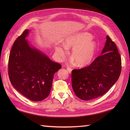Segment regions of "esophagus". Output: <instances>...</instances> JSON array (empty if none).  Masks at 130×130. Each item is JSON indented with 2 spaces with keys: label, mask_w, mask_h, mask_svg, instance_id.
I'll use <instances>...</instances> for the list:
<instances>
[{
  "label": "esophagus",
  "mask_w": 130,
  "mask_h": 130,
  "mask_svg": "<svg viewBox=\"0 0 130 130\" xmlns=\"http://www.w3.org/2000/svg\"><path fill=\"white\" fill-rule=\"evenodd\" d=\"M67 70H68V72H69V73H71L72 70V69L71 68L67 67Z\"/></svg>",
  "instance_id": "1"
}]
</instances>
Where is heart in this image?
<instances>
[{"label": "heart", "mask_w": 130, "mask_h": 130, "mask_svg": "<svg viewBox=\"0 0 130 130\" xmlns=\"http://www.w3.org/2000/svg\"><path fill=\"white\" fill-rule=\"evenodd\" d=\"M92 35L87 32L75 35L67 38L64 42V46L56 45L55 54L58 59L65 57L68 53L67 49H72L71 56L78 66H85L92 62L96 53L97 45L92 40Z\"/></svg>", "instance_id": "1"}]
</instances>
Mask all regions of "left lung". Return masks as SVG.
<instances>
[{
  "instance_id": "8db88e82",
  "label": "left lung",
  "mask_w": 130,
  "mask_h": 130,
  "mask_svg": "<svg viewBox=\"0 0 130 130\" xmlns=\"http://www.w3.org/2000/svg\"><path fill=\"white\" fill-rule=\"evenodd\" d=\"M101 55L92 63L72 72V87L75 95L84 100L103 96L118 80L121 59L115 43L108 36Z\"/></svg>"
}]
</instances>
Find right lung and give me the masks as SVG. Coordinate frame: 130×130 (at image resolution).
Returning <instances> with one entry per match:
<instances>
[{"label": "right lung", "mask_w": 130, "mask_h": 130, "mask_svg": "<svg viewBox=\"0 0 130 130\" xmlns=\"http://www.w3.org/2000/svg\"><path fill=\"white\" fill-rule=\"evenodd\" d=\"M29 30L19 36L9 55L8 74L13 87L27 99L42 101L49 95L54 75L61 65L32 48L25 40Z\"/></svg>", "instance_id": "obj_1"}]
</instances>
